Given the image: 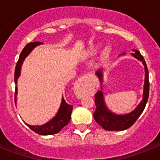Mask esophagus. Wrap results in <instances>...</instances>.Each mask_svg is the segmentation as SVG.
<instances>
[{"mask_svg":"<svg viewBox=\"0 0 160 160\" xmlns=\"http://www.w3.org/2000/svg\"><path fill=\"white\" fill-rule=\"evenodd\" d=\"M90 80V78L88 75H83L76 82L75 86H74V90H75L76 95L80 98L88 93Z\"/></svg>","mask_w":160,"mask_h":160,"instance_id":"1","label":"esophagus"}]
</instances>
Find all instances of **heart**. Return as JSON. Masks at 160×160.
<instances>
[{
  "label": "heart",
  "instance_id": "obj_1",
  "mask_svg": "<svg viewBox=\"0 0 160 160\" xmlns=\"http://www.w3.org/2000/svg\"><path fill=\"white\" fill-rule=\"evenodd\" d=\"M106 53H108L109 51H110V48L109 47H107V49H106ZM96 52V49L95 48H91V49H90V53H95Z\"/></svg>",
  "mask_w": 160,
  "mask_h": 160
}]
</instances>
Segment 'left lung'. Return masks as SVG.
Listing matches in <instances>:
<instances>
[{
    "label": "left lung",
    "instance_id": "left-lung-1",
    "mask_svg": "<svg viewBox=\"0 0 160 160\" xmlns=\"http://www.w3.org/2000/svg\"><path fill=\"white\" fill-rule=\"evenodd\" d=\"M136 58L139 59L142 62L145 66V83L143 89V98L140 104L137 107L135 111L125 115H117L110 112L107 109L104 103L103 95L102 91H98L95 94V106L96 110L94 112V118L97 123L99 124L103 129L107 131H123L131 128L133 124L136 122L138 118L143 111L146 107L147 102L149 96V76H148V69L146 62L144 61L143 57L140 54L138 50H135V53H133ZM96 74L98 75L100 81L102 82L101 70H98Z\"/></svg>",
    "mask_w": 160,
    "mask_h": 160
}]
</instances>
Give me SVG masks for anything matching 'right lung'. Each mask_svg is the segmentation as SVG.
Segmentation results:
<instances>
[{"label": "right lung", "instance_id": "add662e5", "mask_svg": "<svg viewBox=\"0 0 160 160\" xmlns=\"http://www.w3.org/2000/svg\"><path fill=\"white\" fill-rule=\"evenodd\" d=\"M39 44H41L40 42H31V43L27 44L23 49V50L22 51V53L20 54L19 59H18V62H17L16 68H15V73H14V81H15V83H17V80H18V77L20 75V73H21V66H22L24 59L30 53L31 50L35 46L39 45ZM16 95L17 87L15 88V98H14L15 102H16L17 100ZM72 110H73V106L69 105L68 103L66 102L64 98H62V104H61L58 112L56 117H54L51 121H49V122L44 124L42 126H39V127L38 126H30L29 124H26V125L32 131L36 132L38 135H53V134H56V133L59 132L61 130L64 128L65 126L67 125L68 122H70Z\"/></svg>", "mask_w": 160, "mask_h": 160}]
</instances>
